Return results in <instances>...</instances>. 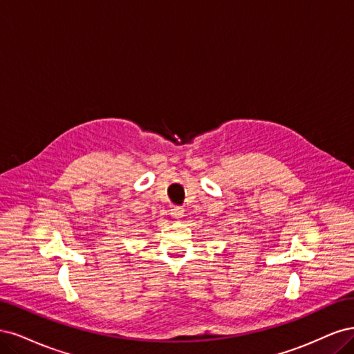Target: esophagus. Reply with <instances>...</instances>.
I'll list each match as a JSON object with an SVG mask.
<instances>
[{
  "mask_svg": "<svg viewBox=\"0 0 354 354\" xmlns=\"http://www.w3.org/2000/svg\"><path fill=\"white\" fill-rule=\"evenodd\" d=\"M171 216H173L174 218H181V217H183L185 216V208H181V207H173V208H171Z\"/></svg>",
  "mask_w": 354,
  "mask_h": 354,
  "instance_id": "esophagus-1",
  "label": "esophagus"
}]
</instances>
